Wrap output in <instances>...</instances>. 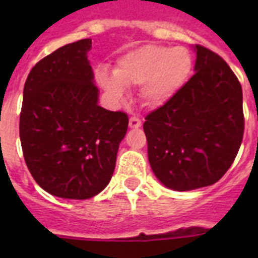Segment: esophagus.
I'll list each match as a JSON object with an SVG mask.
<instances>
[{"mask_svg":"<svg viewBox=\"0 0 258 258\" xmlns=\"http://www.w3.org/2000/svg\"><path fill=\"white\" fill-rule=\"evenodd\" d=\"M130 128H139L142 125V121L141 119H138L137 116H133V117H130Z\"/></svg>","mask_w":258,"mask_h":258,"instance_id":"esophagus-1","label":"esophagus"}]
</instances>
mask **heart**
<instances>
[{
    "label": "heart",
    "mask_w": 258,
    "mask_h": 258,
    "mask_svg": "<svg viewBox=\"0 0 258 258\" xmlns=\"http://www.w3.org/2000/svg\"><path fill=\"white\" fill-rule=\"evenodd\" d=\"M192 57L186 48L145 45L123 54L113 75L97 74V82L115 101L125 99V87L141 86V99L150 108L170 101L192 72Z\"/></svg>",
    "instance_id": "obj_1"
}]
</instances>
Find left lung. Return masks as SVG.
I'll return each mask as SVG.
<instances>
[{"label": "left lung", "instance_id": "1", "mask_svg": "<svg viewBox=\"0 0 258 258\" xmlns=\"http://www.w3.org/2000/svg\"><path fill=\"white\" fill-rule=\"evenodd\" d=\"M196 50V74L146 116L149 162L162 184L188 191L216 183L232 166L244 135L242 88L224 58Z\"/></svg>", "mask_w": 258, "mask_h": 258}]
</instances>
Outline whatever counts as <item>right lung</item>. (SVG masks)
I'll return each instance as SVG.
<instances>
[{
    "mask_svg": "<svg viewBox=\"0 0 258 258\" xmlns=\"http://www.w3.org/2000/svg\"><path fill=\"white\" fill-rule=\"evenodd\" d=\"M91 38L58 48L28 75L20 115L25 163L54 197L88 200L115 170L128 116L99 105L88 52Z\"/></svg>",
    "mask_w": 258,
    "mask_h": 258,
    "instance_id": "1",
    "label": "right lung"
}]
</instances>
